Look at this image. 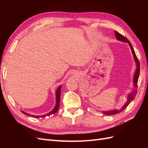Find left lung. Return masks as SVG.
<instances>
[{
    "label": "left lung",
    "mask_w": 148,
    "mask_h": 148,
    "mask_svg": "<svg viewBox=\"0 0 148 148\" xmlns=\"http://www.w3.org/2000/svg\"><path fill=\"white\" fill-rule=\"evenodd\" d=\"M115 36L117 38V40L120 41H122L124 42H127L130 47L131 48V50L132 51V53L133 55V58L135 59V63H136V70H135V75H134L133 77V88L132 89V91L130 93H129V95H128L127 97V101L126 102V103L123 106V107L122 108L118 109V110H108V111H102V112L104 113L106 115H114L116 114H119L121 112H122L125 109L127 108V107L129 105L130 103L135 98V96L136 95L137 93V90H136V88H137V84H138V78H139V75H140V62H139V60L138 59V58L135 54V51L133 48V46L131 44L130 42L128 39H127L125 37H124L123 35H122L121 34H120L119 33H118L117 31H115Z\"/></svg>",
    "instance_id": "obj_1"
}]
</instances>
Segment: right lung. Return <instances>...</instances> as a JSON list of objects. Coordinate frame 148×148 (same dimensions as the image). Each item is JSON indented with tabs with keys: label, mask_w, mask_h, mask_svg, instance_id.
I'll return each instance as SVG.
<instances>
[{
	"label": "right lung",
	"mask_w": 148,
	"mask_h": 148,
	"mask_svg": "<svg viewBox=\"0 0 148 148\" xmlns=\"http://www.w3.org/2000/svg\"><path fill=\"white\" fill-rule=\"evenodd\" d=\"M60 92H61V85L60 86H59V88H57V91H56V106L54 107V108L52 110H51L50 112H49L46 114H44V115H31L29 114L28 113L25 112L24 111H22L21 112H23L24 114L26 115H30V116H32L33 117H36V118H44L47 117V116H50L52 114H55L56 112H57V111L59 109V105H60Z\"/></svg>",
	"instance_id": "obj_1"
}]
</instances>
